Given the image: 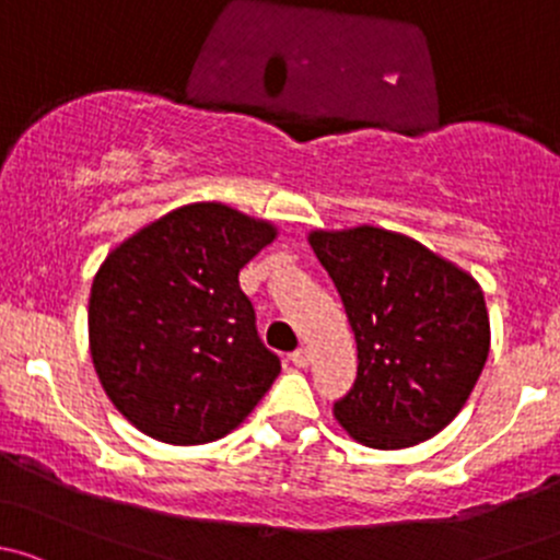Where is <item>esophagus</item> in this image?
<instances>
[{
  "label": "esophagus",
  "mask_w": 560,
  "mask_h": 560,
  "mask_svg": "<svg viewBox=\"0 0 560 560\" xmlns=\"http://www.w3.org/2000/svg\"><path fill=\"white\" fill-rule=\"evenodd\" d=\"M291 361H293V366H310V361H313V353H310L307 348H299V350H293L291 353Z\"/></svg>",
  "instance_id": "1"
}]
</instances>
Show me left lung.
<instances>
[{
	"instance_id": "1",
	"label": "left lung",
	"mask_w": 560,
	"mask_h": 560,
	"mask_svg": "<svg viewBox=\"0 0 560 560\" xmlns=\"http://www.w3.org/2000/svg\"><path fill=\"white\" fill-rule=\"evenodd\" d=\"M310 245L342 296L359 348V374L334 418L377 451L440 434L466 405L491 350L480 282L388 229H315Z\"/></svg>"
}]
</instances>
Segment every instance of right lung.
I'll return each instance as SVG.
<instances>
[{"label":"right lung","instance_id":"obj_1","mask_svg":"<svg viewBox=\"0 0 560 560\" xmlns=\"http://www.w3.org/2000/svg\"><path fill=\"white\" fill-rule=\"evenodd\" d=\"M275 237V223L196 201L109 250L91 285V359L142 434L215 442L272 388L280 359L258 339L240 269Z\"/></svg>","mask_w":560,"mask_h":560}]
</instances>
